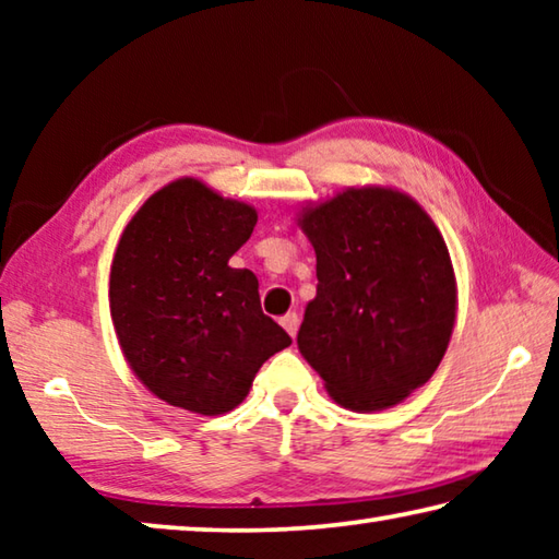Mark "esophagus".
<instances>
[{"label": "esophagus", "mask_w": 559, "mask_h": 559, "mask_svg": "<svg viewBox=\"0 0 559 559\" xmlns=\"http://www.w3.org/2000/svg\"><path fill=\"white\" fill-rule=\"evenodd\" d=\"M281 325L286 328V333H288L290 337H296V333H298V325H300V318H298L296 313H288V316H283V318H281Z\"/></svg>", "instance_id": "34e87169"}]
</instances>
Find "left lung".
Listing matches in <instances>:
<instances>
[{
	"mask_svg": "<svg viewBox=\"0 0 559 559\" xmlns=\"http://www.w3.org/2000/svg\"><path fill=\"white\" fill-rule=\"evenodd\" d=\"M318 259L298 349L355 412L402 402L437 372L456 318L449 249L419 204L347 189L300 219Z\"/></svg>",
	"mask_w": 559,
	"mask_h": 559,
	"instance_id": "8db88e82",
	"label": "left lung"
}]
</instances>
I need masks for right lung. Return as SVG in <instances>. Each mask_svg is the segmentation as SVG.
Segmentation results:
<instances>
[{
    "label": "right lung",
    "instance_id": "right-lung-1",
    "mask_svg": "<svg viewBox=\"0 0 559 559\" xmlns=\"http://www.w3.org/2000/svg\"><path fill=\"white\" fill-rule=\"evenodd\" d=\"M257 219L249 204L187 177L150 197L120 236L112 325L132 372L167 404L231 412L259 367L290 345L263 316L257 276L229 266Z\"/></svg>",
    "mask_w": 559,
    "mask_h": 559
}]
</instances>
